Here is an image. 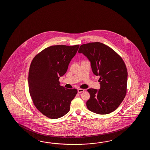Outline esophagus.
I'll list each match as a JSON object with an SVG mask.
<instances>
[{
    "label": "esophagus",
    "mask_w": 150,
    "mask_h": 150,
    "mask_svg": "<svg viewBox=\"0 0 150 150\" xmlns=\"http://www.w3.org/2000/svg\"><path fill=\"white\" fill-rule=\"evenodd\" d=\"M84 91H85V89H81V88H79V89H78V92L79 93H80L83 92H84Z\"/></svg>",
    "instance_id": "obj_1"
}]
</instances>
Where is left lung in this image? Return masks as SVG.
Instances as JSON below:
<instances>
[{"label": "left lung", "mask_w": 150, "mask_h": 150, "mask_svg": "<svg viewBox=\"0 0 150 150\" xmlns=\"http://www.w3.org/2000/svg\"><path fill=\"white\" fill-rule=\"evenodd\" d=\"M78 52L88 58L93 74L100 76V89H87L91 96L86 102L87 108L102 115L114 112L127 91V69L123 59L112 48L99 42L81 45Z\"/></svg>", "instance_id": "8db88e82"}]
</instances>
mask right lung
Wrapping results in <instances>:
<instances>
[{
	"mask_svg": "<svg viewBox=\"0 0 150 150\" xmlns=\"http://www.w3.org/2000/svg\"><path fill=\"white\" fill-rule=\"evenodd\" d=\"M79 45H52L45 48L32 60L28 73L29 91L34 105L48 118H60L70 110L75 88L60 86L59 76L67 72Z\"/></svg>",
	"mask_w": 150,
	"mask_h": 150,
	"instance_id": "1",
	"label": "right lung"
}]
</instances>
